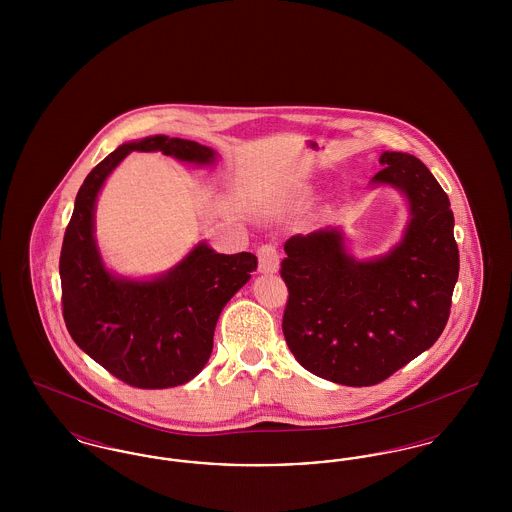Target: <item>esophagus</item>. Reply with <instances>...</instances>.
I'll return each mask as SVG.
<instances>
[{
    "instance_id": "34e87169",
    "label": "esophagus",
    "mask_w": 512,
    "mask_h": 512,
    "mask_svg": "<svg viewBox=\"0 0 512 512\" xmlns=\"http://www.w3.org/2000/svg\"><path fill=\"white\" fill-rule=\"evenodd\" d=\"M257 257H259V270L263 274H272L280 267V255H278L276 245H261L257 251Z\"/></svg>"
}]
</instances>
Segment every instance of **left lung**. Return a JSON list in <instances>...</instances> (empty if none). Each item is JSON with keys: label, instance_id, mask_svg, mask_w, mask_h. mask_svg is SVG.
Wrapping results in <instances>:
<instances>
[{"label": "left lung", "instance_id": "8db88e82", "mask_svg": "<svg viewBox=\"0 0 512 512\" xmlns=\"http://www.w3.org/2000/svg\"><path fill=\"white\" fill-rule=\"evenodd\" d=\"M372 184L401 190L411 220L390 253L355 261L336 228L292 236L280 274L288 286L284 338L297 363L363 388L430 349L445 328L459 278L449 197L409 153L384 151Z\"/></svg>", "mask_w": 512, "mask_h": 512}]
</instances>
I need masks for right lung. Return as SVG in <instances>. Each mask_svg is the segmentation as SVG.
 <instances>
[{
    "label": "right lung",
    "instance_id": "add662e5",
    "mask_svg": "<svg viewBox=\"0 0 512 512\" xmlns=\"http://www.w3.org/2000/svg\"><path fill=\"white\" fill-rule=\"evenodd\" d=\"M130 151H161L194 165L217 159L211 147L159 134L122 144L92 169L76 194L61 247L63 318L74 343L115 378L165 390L190 382L209 361L220 311L257 270V257L222 255L201 242L157 278L111 274L94 238V211L105 178Z\"/></svg>",
    "mask_w": 512,
    "mask_h": 512
}]
</instances>
